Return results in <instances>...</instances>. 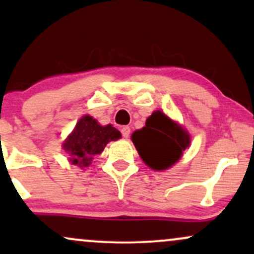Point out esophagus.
Masks as SVG:
<instances>
[{
  "mask_svg": "<svg viewBox=\"0 0 254 254\" xmlns=\"http://www.w3.org/2000/svg\"><path fill=\"white\" fill-rule=\"evenodd\" d=\"M122 131V136L124 137V138H127V137L130 136V127H123L121 129Z\"/></svg>",
  "mask_w": 254,
  "mask_h": 254,
  "instance_id": "34e87169",
  "label": "esophagus"
}]
</instances>
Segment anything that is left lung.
Wrapping results in <instances>:
<instances>
[{"instance_id":"left-lung-1","label":"left lung","mask_w":254,"mask_h":254,"mask_svg":"<svg viewBox=\"0 0 254 254\" xmlns=\"http://www.w3.org/2000/svg\"><path fill=\"white\" fill-rule=\"evenodd\" d=\"M131 139L144 164L155 171L170 168L190 145V135L161 111L154 112Z\"/></svg>"}]
</instances>
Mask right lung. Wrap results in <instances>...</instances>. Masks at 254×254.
I'll list each match as a JSON object with an SVG mask.
<instances>
[{
	"instance_id": "obj_1",
	"label": "right lung",
	"mask_w": 254,
	"mask_h": 254,
	"mask_svg": "<svg viewBox=\"0 0 254 254\" xmlns=\"http://www.w3.org/2000/svg\"><path fill=\"white\" fill-rule=\"evenodd\" d=\"M118 138H121V132L111 124L103 127L90 116H83L64 142L63 148L71 155L72 165L87 167L93 156L100 154L110 141Z\"/></svg>"
}]
</instances>
